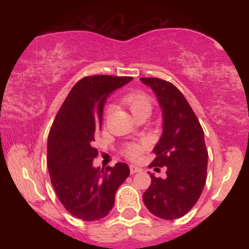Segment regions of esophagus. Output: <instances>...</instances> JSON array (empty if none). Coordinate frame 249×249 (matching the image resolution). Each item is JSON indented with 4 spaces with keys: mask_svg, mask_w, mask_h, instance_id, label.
Instances as JSON below:
<instances>
[{
    "mask_svg": "<svg viewBox=\"0 0 249 249\" xmlns=\"http://www.w3.org/2000/svg\"><path fill=\"white\" fill-rule=\"evenodd\" d=\"M141 171H142L141 167L136 166V165H130V172L132 174L137 173V172H141Z\"/></svg>",
    "mask_w": 249,
    "mask_h": 249,
    "instance_id": "34e87169",
    "label": "esophagus"
}]
</instances>
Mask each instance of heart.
I'll use <instances>...</instances> for the list:
<instances>
[{
    "label": "heart",
    "instance_id": "obj_1",
    "mask_svg": "<svg viewBox=\"0 0 249 249\" xmlns=\"http://www.w3.org/2000/svg\"><path fill=\"white\" fill-rule=\"evenodd\" d=\"M123 103L125 105H127L128 108L131 110L133 116L138 115L142 111H151V102L150 98L142 92H131L127 93L126 96L123 98ZM145 148V145H137V144H131L125 148L124 153L127 158L130 159H136L138 158L139 154L142 153V151Z\"/></svg>",
    "mask_w": 249,
    "mask_h": 249
}]
</instances>
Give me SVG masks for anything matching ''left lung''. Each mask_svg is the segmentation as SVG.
<instances>
[{
  "label": "left lung",
  "mask_w": 249,
  "mask_h": 249,
  "mask_svg": "<svg viewBox=\"0 0 249 249\" xmlns=\"http://www.w3.org/2000/svg\"><path fill=\"white\" fill-rule=\"evenodd\" d=\"M158 99L162 115V133L153 148L156 158L150 165L166 167V177L150 174V187L142 194L145 206L165 220L184 216L204 190L208 153L204 131L184 95L160 78H141ZM158 167L154 170L159 171Z\"/></svg>",
  "instance_id": "obj_1"
}]
</instances>
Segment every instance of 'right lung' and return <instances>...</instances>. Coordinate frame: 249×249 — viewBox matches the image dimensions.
Masks as SVG:
<instances>
[{"label":"right lung","instance_id":"obj_1","mask_svg":"<svg viewBox=\"0 0 249 249\" xmlns=\"http://www.w3.org/2000/svg\"><path fill=\"white\" fill-rule=\"evenodd\" d=\"M132 77H84L71 89L48 137V168L53 190L70 214L84 221L107 216L117 190L130 174L125 162L103 171L93 166L92 147L107 97Z\"/></svg>","mask_w":249,"mask_h":249}]
</instances>
